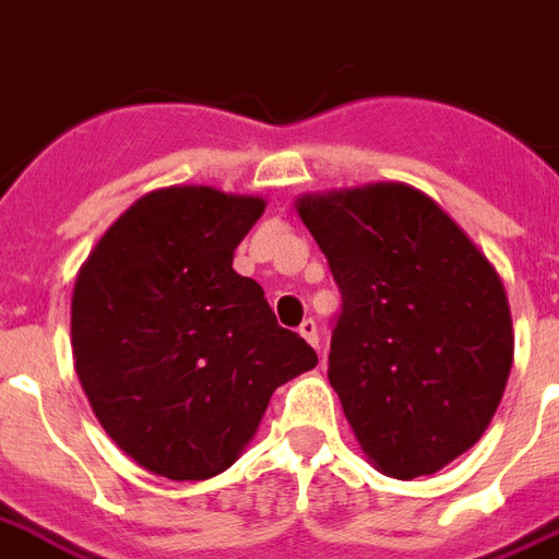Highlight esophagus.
Returning <instances> with one entry per match:
<instances>
[{
    "instance_id": "obj_1",
    "label": "esophagus",
    "mask_w": 559,
    "mask_h": 559,
    "mask_svg": "<svg viewBox=\"0 0 559 559\" xmlns=\"http://www.w3.org/2000/svg\"><path fill=\"white\" fill-rule=\"evenodd\" d=\"M298 333H301L312 347H319V324H316V319H304L301 326H298Z\"/></svg>"
}]
</instances>
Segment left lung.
<instances>
[{
    "label": "left lung",
    "instance_id": "8db88e82",
    "mask_svg": "<svg viewBox=\"0 0 559 559\" xmlns=\"http://www.w3.org/2000/svg\"><path fill=\"white\" fill-rule=\"evenodd\" d=\"M295 209L342 289L326 376L361 451L396 479L437 474L506 393L514 330L500 275L413 186L301 194Z\"/></svg>",
    "mask_w": 559,
    "mask_h": 559
}]
</instances>
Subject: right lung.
Returning a JSON list of instances; mask_svg holds the SVG:
<instances>
[{"instance_id": "1", "label": "right lung", "mask_w": 559, "mask_h": 559, "mask_svg": "<svg viewBox=\"0 0 559 559\" xmlns=\"http://www.w3.org/2000/svg\"><path fill=\"white\" fill-rule=\"evenodd\" d=\"M252 194L169 186L131 203L80 266L71 347L91 411L131 460L209 479L255 437L275 388L319 365L233 270Z\"/></svg>"}]
</instances>
